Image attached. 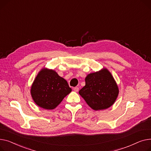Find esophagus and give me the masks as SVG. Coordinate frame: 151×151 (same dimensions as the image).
<instances>
[{"mask_svg":"<svg viewBox=\"0 0 151 151\" xmlns=\"http://www.w3.org/2000/svg\"><path fill=\"white\" fill-rule=\"evenodd\" d=\"M73 90H74V91H76V92H78V90H79V88H78V87H74V88H73Z\"/></svg>","mask_w":151,"mask_h":151,"instance_id":"34e87169","label":"esophagus"}]
</instances>
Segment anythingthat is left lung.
Masks as SVG:
<instances>
[{
    "label": "left lung",
    "mask_w": 151,
    "mask_h": 151,
    "mask_svg": "<svg viewBox=\"0 0 151 151\" xmlns=\"http://www.w3.org/2000/svg\"><path fill=\"white\" fill-rule=\"evenodd\" d=\"M87 104L94 110L109 108L116 101L119 90L107 69L91 73L85 78V86L79 91Z\"/></svg>",
    "instance_id": "1"
}]
</instances>
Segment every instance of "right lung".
<instances>
[{"mask_svg": "<svg viewBox=\"0 0 151 151\" xmlns=\"http://www.w3.org/2000/svg\"><path fill=\"white\" fill-rule=\"evenodd\" d=\"M71 91L66 80L54 70L42 69L33 83L31 95L39 107L52 110Z\"/></svg>", "mask_w": 151, "mask_h": 151, "instance_id": "1", "label": "right lung"}]
</instances>
